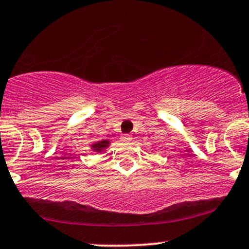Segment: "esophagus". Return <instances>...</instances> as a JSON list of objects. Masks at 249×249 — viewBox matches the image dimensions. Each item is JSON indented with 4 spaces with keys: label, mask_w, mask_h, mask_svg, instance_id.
Here are the masks:
<instances>
[{
    "label": "esophagus",
    "mask_w": 249,
    "mask_h": 249,
    "mask_svg": "<svg viewBox=\"0 0 249 249\" xmlns=\"http://www.w3.org/2000/svg\"><path fill=\"white\" fill-rule=\"evenodd\" d=\"M121 141H122L123 142H130L131 141H132V136H131V134H128V133L122 134Z\"/></svg>",
    "instance_id": "obj_1"
}]
</instances>
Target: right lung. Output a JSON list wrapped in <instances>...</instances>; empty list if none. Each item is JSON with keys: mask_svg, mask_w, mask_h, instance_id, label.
Returning <instances> with one entry per match:
<instances>
[{"mask_svg": "<svg viewBox=\"0 0 249 249\" xmlns=\"http://www.w3.org/2000/svg\"><path fill=\"white\" fill-rule=\"evenodd\" d=\"M111 142L108 141V139H103L101 142H92V144L90 145L91 150L95 151L97 153H101L103 152L104 150H107V148L110 146Z\"/></svg>", "mask_w": 249, "mask_h": 249, "instance_id": "obj_1", "label": "right lung"}]
</instances>
